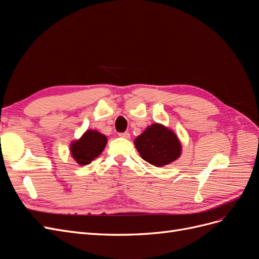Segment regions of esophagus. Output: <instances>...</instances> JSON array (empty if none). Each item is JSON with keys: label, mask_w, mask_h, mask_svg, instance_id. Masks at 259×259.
Returning <instances> with one entry per match:
<instances>
[{"label": "esophagus", "mask_w": 259, "mask_h": 259, "mask_svg": "<svg viewBox=\"0 0 259 259\" xmlns=\"http://www.w3.org/2000/svg\"><path fill=\"white\" fill-rule=\"evenodd\" d=\"M119 136H120V137H123V138H126V139H130V138H131L130 133H127V132H125V133H120Z\"/></svg>", "instance_id": "1"}]
</instances>
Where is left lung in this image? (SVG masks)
I'll return each mask as SVG.
<instances>
[{
	"instance_id": "left-lung-1",
	"label": "left lung",
	"mask_w": 259,
	"mask_h": 259,
	"mask_svg": "<svg viewBox=\"0 0 259 259\" xmlns=\"http://www.w3.org/2000/svg\"><path fill=\"white\" fill-rule=\"evenodd\" d=\"M134 145L140 156L156 167L176 161L182 154V144L174 131L165 125L153 123L137 136Z\"/></svg>"
}]
</instances>
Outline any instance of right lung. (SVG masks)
<instances>
[{"label":"right lung","mask_w":259,"mask_h":259,"mask_svg":"<svg viewBox=\"0 0 259 259\" xmlns=\"http://www.w3.org/2000/svg\"><path fill=\"white\" fill-rule=\"evenodd\" d=\"M107 136L95 130H88L70 145V152L79 165H88L101 154L107 145Z\"/></svg>","instance_id":"1"}]
</instances>
